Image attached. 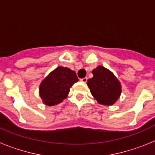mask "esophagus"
I'll use <instances>...</instances> for the list:
<instances>
[{
  "instance_id": "34e87169",
  "label": "esophagus",
  "mask_w": 155,
  "mask_h": 155,
  "mask_svg": "<svg viewBox=\"0 0 155 155\" xmlns=\"http://www.w3.org/2000/svg\"><path fill=\"white\" fill-rule=\"evenodd\" d=\"M87 78H84L81 79V81L84 82V83H86V82H87Z\"/></svg>"
}]
</instances>
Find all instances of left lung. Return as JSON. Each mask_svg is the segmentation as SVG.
<instances>
[{
    "instance_id": "left-lung-1",
    "label": "left lung",
    "mask_w": 155,
    "mask_h": 155,
    "mask_svg": "<svg viewBox=\"0 0 155 155\" xmlns=\"http://www.w3.org/2000/svg\"><path fill=\"white\" fill-rule=\"evenodd\" d=\"M93 78L88 79L87 84L92 96L98 103L112 105L120 98L122 86L114 74L103 66H98L92 71Z\"/></svg>"
}]
</instances>
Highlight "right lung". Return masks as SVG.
Masks as SVG:
<instances>
[{"mask_svg": "<svg viewBox=\"0 0 155 155\" xmlns=\"http://www.w3.org/2000/svg\"><path fill=\"white\" fill-rule=\"evenodd\" d=\"M78 81L75 71L61 66L58 67L42 81L39 85V96L45 105H57L68 97L70 88Z\"/></svg>", "mask_w": 155, "mask_h": 155, "instance_id": "obj_1", "label": "right lung"}]
</instances>
